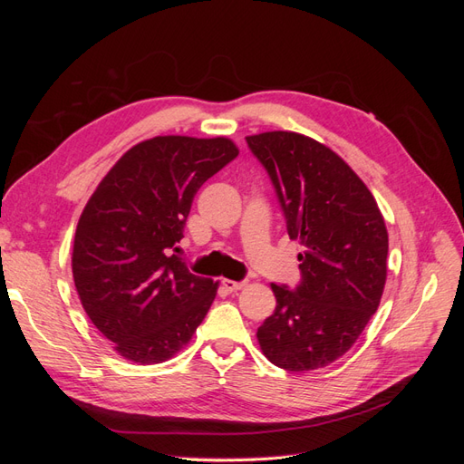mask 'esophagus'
Instances as JSON below:
<instances>
[{"instance_id":"esophagus-1","label":"esophagus","mask_w":464,"mask_h":464,"mask_svg":"<svg viewBox=\"0 0 464 464\" xmlns=\"http://www.w3.org/2000/svg\"><path fill=\"white\" fill-rule=\"evenodd\" d=\"M220 285L227 288L228 292H237V290H242L244 286H246V280H230V278H222L220 280Z\"/></svg>"}]
</instances>
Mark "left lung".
<instances>
[{
    "label": "left lung",
    "instance_id": "1",
    "mask_svg": "<svg viewBox=\"0 0 464 464\" xmlns=\"http://www.w3.org/2000/svg\"><path fill=\"white\" fill-rule=\"evenodd\" d=\"M269 174L288 236L304 246L296 288L271 285L276 307L257 329L263 354L288 372L325 368L353 346L382 300L385 220L339 154L292 131L246 137Z\"/></svg>",
    "mask_w": 464,
    "mask_h": 464
}]
</instances>
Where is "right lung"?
Returning a JSON list of instances; mask_svg holds the SVG:
<instances>
[{
  "label": "right lung",
  "mask_w": 464,
  "mask_h": 464,
  "mask_svg": "<svg viewBox=\"0 0 464 464\" xmlns=\"http://www.w3.org/2000/svg\"><path fill=\"white\" fill-rule=\"evenodd\" d=\"M236 157L227 137H154L125 152L92 193L75 232L73 280L120 356L164 362L201 325L217 285L174 251L195 193Z\"/></svg>",
  "instance_id": "1"
}]
</instances>
